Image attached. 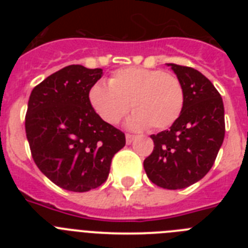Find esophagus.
<instances>
[{
  "label": "esophagus",
  "mask_w": 248,
  "mask_h": 248,
  "mask_svg": "<svg viewBox=\"0 0 248 248\" xmlns=\"http://www.w3.org/2000/svg\"><path fill=\"white\" fill-rule=\"evenodd\" d=\"M125 139H126V144H131L133 141H134L135 137H134V135H131V134H126Z\"/></svg>",
  "instance_id": "34e87169"
}]
</instances>
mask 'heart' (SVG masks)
Wrapping results in <instances>:
<instances>
[{"label":"heart","instance_id":"heart-1","mask_svg":"<svg viewBox=\"0 0 248 248\" xmlns=\"http://www.w3.org/2000/svg\"><path fill=\"white\" fill-rule=\"evenodd\" d=\"M108 84L94 83L88 92L92 108L108 124L119 122L130 105L135 111L126 126L133 130L169 128L183 111V84L177 77L161 69L122 68L111 74Z\"/></svg>","mask_w":248,"mask_h":248}]
</instances>
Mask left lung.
Returning a JSON list of instances; mask_svg holds the SVG:
<instances>
[{"label":"left lung","instance_id":"8db88e82","mask_svg":"<svg viewBox=\"0 0 248 248\" xmlns=\"http://www.w3.org/2000/svg\"><path fill=\"white\" fill-rule=\"evenodd\" d=\"M183 84L185 103L169 130L151 135L154 150L144 169L155 185L185 189L201 180L215 163L225 138L222 98L202 73L168 63Z\"/></svg>","mask_w":248,"mask_h":248}]
</instances>
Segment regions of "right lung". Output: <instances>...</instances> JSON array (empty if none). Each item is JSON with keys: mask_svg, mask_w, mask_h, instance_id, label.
I'll list each match as a JSON object with an SVG mask.
<instances>
[{"mask_svg": "<svg viewBox=\"0 0 248 248\" xmlns=\"http://www.w3.org/2000/svg\"><path fill=\"white\" fill-rule=\"evenodd\" d=\"M103 69L73 64L50 74L32 91L26 135L38 169L62 189L85 192L108 179L125 135L92 108L89 88Z\"/></svg>", "mask_w": 248, "mask_h": 248, "instance_id": "right-lung-1", "label": "right lung"}]
</instances>
